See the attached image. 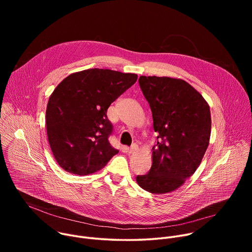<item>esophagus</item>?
I'll return each instance as SVG.
<instances>
[{
    "label": "esophagus",
    "mask_w": 252,
    "mask_h": 252,
    "mask_svg": "<svg viewBox=\"0 0 252 252\" xmlns=\"http://www.w3.org/2000/svg\"><path fill=\"white\" fill-rule=\"evenodd\" d=\"M137 146L135 145V143H133V145L130 147V148H127V153L130 155V154H133V153H135L136 151H137Z\"/></svg>",
    "instance_id": "1"
}]
</instances>
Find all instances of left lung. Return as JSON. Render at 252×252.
Listing matches in <instances>:
<instances>
[{
    "mask_svg": "<svg viewBox=\"0 0 252 252\" xmlns=\"http://www.w3.org/2000/svg\"><path fill=\"white\" fill-rule=\"evenodd\" d=\"M158 132L149 173L136 183L151 193L181 188L199 166L209 145L211 117L207 101L189 83L170 77H139Z\"/></svg>",
    "mask_w": 252,
    "mask_h": 252,
    "instance_id": "left-lung-1",
    "label": "left lung"
}]
</instances>
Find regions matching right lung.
Wrapping results in <instances>:
<instances>
[{"mask_svg": "<svg viewBox=\"0 0 252 252\" xmlns=\"http://www.w3.org/2000/svg\"><path fill=\"white\" fill-rule=\"evenodd\" d=\"M136 80L135 74L89 68L57 86L48 101L46 125L51 150L63 169L88 175L119 153L107 139L113 126L106 112Z\"/></svg>", "mask_w": 252, "mask_h": 252, "instance_id": "right-lung-1", "label": "right lung"}]
</instances>
